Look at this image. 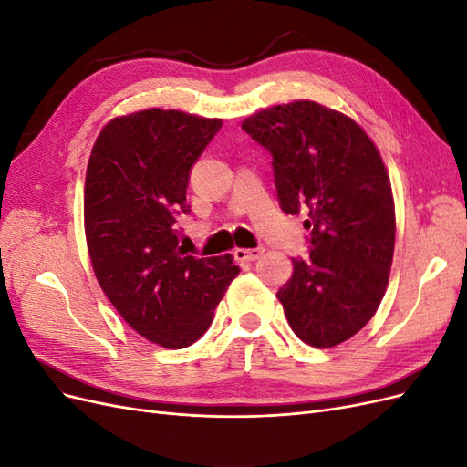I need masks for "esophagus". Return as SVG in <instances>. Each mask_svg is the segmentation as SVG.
I'll return each mask as SVG.
<instances>
[{"label":"esophagus","mask_w":467,"mask_h":467,"mask_svg":"<svg viewBox=\"0 0 467 467\" xmlns=\"http://www.w3.org/2000/svg\"><path fill=\"white\" fill-rule=\"evenodd\" d=\"M263 247H255V249H235L234 255L239 263H251V261H257L263 255Z\"/></svg>","instance_id":"1"}]
</instances>
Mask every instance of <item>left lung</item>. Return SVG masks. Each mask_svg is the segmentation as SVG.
<instances>
[{"label": "left lung", "instance_id": "8db88e82", "mask_svg": "<svg viewBox=\"0 0 467 467\" xmlns=\"http://www.w3.org/2000/svg\"><path fill=\"white\" fill-rule=\"evenodd\" d=\"M242 129L273 155L280 208L307 212L309 257L276 294L292 331L329 348L357 335L384 298L393 261L391 182L372 140L316 101L275 105Z\"/></svg>", "mask_w": 467, "mask_h": 467}]
</instances>
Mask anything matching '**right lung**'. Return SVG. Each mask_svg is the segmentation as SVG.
<instances>
[{
	"mask_svg": "<svg viewBox=\"0 0 467 467\" xmlns=\"http://www.w3.org/2000/svg\"><path fill=\"white\" fill-rule=\"evenodd\" d=\"M220 129V119L138 110L107 122L89 155L83 222L97 282L136 333L165 348L199 341L239 275L232 255H187L177 235L191 167Z\"/></svg>",
	"mask_w": 467,
	"mask_h": 467,
	"instance_id": "1",
	"label": "right lung"
}]
</instances>
